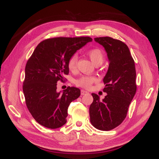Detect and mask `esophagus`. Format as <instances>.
<instances>
[{"label":"esophagus","instance_id":"obj_1","mask_svg":"<svg viewBox=\"0 0 159 159\" xmlns=\"http://www.w3.org/2000/svg\"><path fill=\"white\" fill-rule=\"evenodd\" d=\"M88 92L87 91H84V90H81V95H87V94H88Z\"/></svg>","mask_w":159,"mask_h":159}]
</instances>
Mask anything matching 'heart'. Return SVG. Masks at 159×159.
<instances>
[{
	"instance_id": "b5f03b06",
	"label": "heart",
	"mask_w": 159,
	"mask_h": 159,
	"mask_svg": "<svg viewBox=\"0 0 159 159\" xmlns=\"http://www.w3.org/2000/svg\"><path fill=\"white\" fill-rule=\"evenodd\" d=\"M87 55L89 58L95 65L101 64L103 61V52L100 49L93 48L87 52ZM77 63V56L73 55L72 56L68 62V68L70 71L75 70L76 68ZM96 81V78L93 76H83L80 77L79 79L75 80V84L77 86L89 89L90 88L91 84Z\"/></svg>"
}]
</instances>
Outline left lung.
Listing matches in <instances>:
<instances>
[{
    "label": "left lung",
    "mask_w": 159,
    "mask_h": 159,
    "mask_svg": "<svg viewBox=\"0 0 159 159\" xmlns=\"http://www.w3.org/2000/svg\"><path fill=\"white\" fill-rule=\"evenodd\" d=\"M103 46L109 59L108 70L103 79L107 93L103 100L92 93L89 107L91 124L97 129L109 131L120 125L127 115L129 105L136 92V68L127 45L110 37L95 38Z\"/></svg>",
    "instance_id": "obj_1"
}]
</instances>
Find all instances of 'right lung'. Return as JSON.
Returning <instances> with one entry per match:
<instances>
[{
    "label": "right lung",
    "mask_w": 159,
    "mask_h": 159,
    "mask_svg": "<svg viewBox=\"0 0 159 159\" xmlns=\"http://www.w3.org/2000/svg\"><path fill=\"white\" fill-rule=\"evenodd\" d=\"M92 40L89 37L45 39L28 60L23 91L28 110L40 125L56 129L66 123L69 105L80 95V91L68 87L57 92V83L69 73L70 57Z\"/></svg>",
    "instance_id": "obj_1"
}]
</instances>
